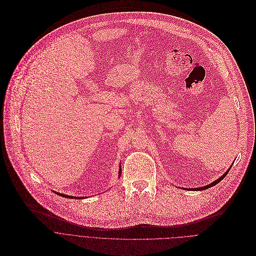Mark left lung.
<instances>
[{"instance_id":"left-lung-1","label":"left lung","mask_w":256,"mask_h":256,"mask_svg":"<svg viewBox=\"0 0 256 256\" xmlns=\"http://www.w3.org/2000/svg\"><path fill=\"white\" fill-rule=\"evenodd\" d=\"M229 172V170L221 176V178H219L218 180H216L214 182H212V184H208V186H202V188H194V190H207V188H211V186H215V184H219L225 176H226V174Z\"/></svg>"}]
</instances>
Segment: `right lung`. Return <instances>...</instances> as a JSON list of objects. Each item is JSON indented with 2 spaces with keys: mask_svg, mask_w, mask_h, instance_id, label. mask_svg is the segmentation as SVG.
<instances>
[{
  "mask_svg": "<svg viewBox=\"0 0 256 256\" xmlns=\"http://www.w3.org/2000/svg\"><path fill=\"white\" fill-rule=\"evenodd\" d=\"M119 174H121V172H119ZM58 194H60V196H64V198H74V196H66V194H60V192H56Z\"/></svg>",
  "mask_w": 256,
  "mask_h": 256,
  "instance_id": "1",
  "label": "right lung"
}]
</instances>
